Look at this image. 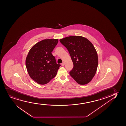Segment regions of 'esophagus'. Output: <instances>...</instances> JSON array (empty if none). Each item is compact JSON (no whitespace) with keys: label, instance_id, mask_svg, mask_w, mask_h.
I'll use <instances>...</instances> for the list:
<instances>
[{"label":"esophagus","instance_id":"obj_1","mask_svg":"<svg viewBox=\"0 0 126 126\" xmlns=\"http://www.w3.org/2000/svg\"><path fill=\"white\" fill-rule=\"evenodd\" d=\"M61 65H62V66H64V65H65V63L64 62L62 63V64H61Z\"/></svg>","mask_w":126,"mask_h":126}]
</instances>
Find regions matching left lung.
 Returning a JSON list of instances; mask_svg holds the SVG:
<instances>
[{
  "mask_svg": "<svg viewBox=\"0 0 126 126\" xmlns=\"http://www.w3.org/2000/svg\"><path fill=\"white\" fill-rule=\"evenodd\" d=\"M67 48L74 67L70 75L80 85L87 84L95 75L98 63V56L92 43L84 37L71 36L60 40Z\"/></svg>",
  "mask_w": 126,
  "mask_h": 126,
  "instance_id": "8db88e82",
  "label": "left lung"
}]
</instances>
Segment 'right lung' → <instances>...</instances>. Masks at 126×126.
<instances>
[{"label": "right lung", "instance_id": "1", "mask_svg": "<svg viewBox=\"0 0 126 126\" xmlns=\"http://www.w3.org/2000/svg\"><path fill=\"white\" fill-rule=\"evenodd\" d=\"M58 39H45L32 46L26 60L27 71L31 78L38 84L48 83L56 76L61 65L56 63L51 54Z\"/></svg>", "mask_w": 126, "mask_h": 126}]
</instances>
